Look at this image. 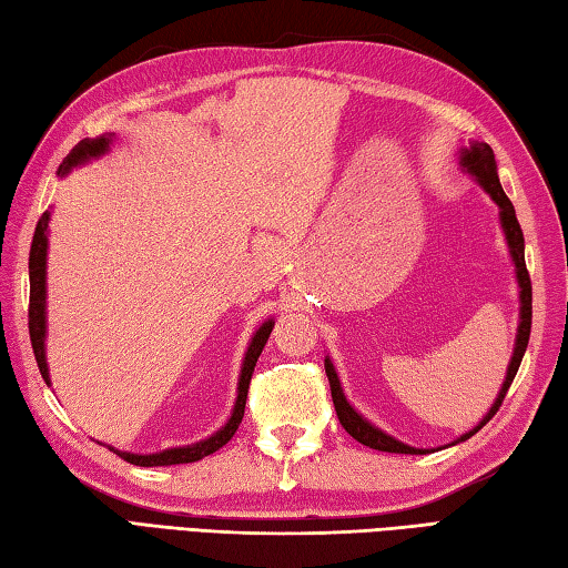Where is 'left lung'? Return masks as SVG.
Masks as SVG:
<instances>
[{"instance_id": "obj_1", "label": "left lung", "mask_w": 568, "mask_h": 568, "mask_svg": "<svg viewBox=\"0 0 568 568\" xmlns=\"http://www.w3.org/2000/svg\"><path fill=\"white\" fill-rule=\"evenodd\" d=\"M463 165L477 178V183L483 185L489 192V197L499 205L501 227H505V234H507V244H509L511 260H515V266H517V280H519V288H521V292H519L521 321H519L515 356H511L505 385H501L495 405H491L489 413L485 415V420L479 423L475 430H469V433L459 437L457 443H463V440H467V437H473L479 430V427H485L491 420V417H495L501 400H505L511 381H515V376H517L519 363L524 358V351H527L529 334H531V280H529V272H527V262H524V234H521V227H519L517 215H515V205H511L509 197L505 195V190H501V185H499L495 153H491V148L487 143H475V145H469V151L463 153ZM324 366H326V376H328V385H331V398H334V405H336V415H338L341 425H344V430L353 437V440H358L361 445L373 447V450H381V453H400V455H425L427 453V450H415V447H410V445H403L398 440H393L390 435L381 433L378 427H373L368 420H363V417L348 405L344 390H341V383H338V376L334 371V363L326 358Z\"/></svg>"}]
</instances>
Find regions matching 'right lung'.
<instances>
[{"instance_id": "obj_1", "label": "right lung", "mask_w": 568, "mask_h": 568, "mask_svg": "<svg viewBox=\"0 0 568 568\" xmlns=\"http://www.w3.org/2000/svg\"><path fill=\"white\" fill-rule=\"evenodd\" d=\"M109 148V138H95V141H81L73 153L67 158V163L61 165V170H69L71 165H79L83 160L95 158L105 153ZM47 227H49V212L39 217L37 230H34V240H31V250H29V338H31V348H34V358L41 378L49 385V368H47V353H44V336H47ZM272 321L260 326L256 331L252 344L247 348V356H244V366H242V376H240V393H237V403H234V410L230 423L222 427L220 433H215L207 440H202L197 445H187V447H173V450L158 453V455H131V453H118L125 463L138 465V467H158V465H183V463H197V459L207 457L212 453H217L222 445H227L232 440V435L237 433V427L244 417V405H247V393H250V383H252V373L256 366V358L266 344V338L272 334Z\"/></svg>"}]
</instances>
